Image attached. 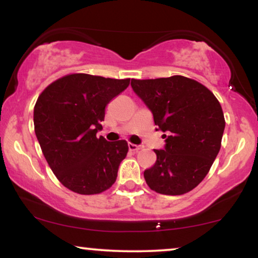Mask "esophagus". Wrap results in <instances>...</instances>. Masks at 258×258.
<instances>
[{"label":"esophagus","mask_w":258,"mask_h":258,"mask_svg":"<svg viewBox=\"0 0 258 258\" xmlns=\"http://www.w3.org/2000/svg\"><path fill=\"white\" fill-rule=\"evenodd\" d=\"M128 148H129L130 151H139L141 149L140 146H137V144H133V143H129Z\"/></svg>","instance_id":"obj_1"}]
</instances>
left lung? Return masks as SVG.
<instances>
[{
    "mask_svg": "<svg viewBox=\"0 0 258 258\" xmlns=\"http://www.w3.org/2000/svg\"><path fill=\"white\" fill-rule=\"evenodd\" d=\"M132 88L153 112L156 130L167 134L164 149L144 170L149 188L163 195H183L209 172L221 149L225 121L220 102L203 84L175 75L132 80Z\"/></svg>",
    "mask_w": 258,
    "mask_h": 258,
    "instance_id": "1",
    "label": "left lung"
}]
</instances>
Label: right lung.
I'll return each instance as SVG.
<instances>
[{
    "label": "right lung",
    "instance_id": "obj_1",
    "mask_svg": "<svg viewBox=\"0 0 258 258\" xmlns=\"http://www.w3.org/2000/svg\"><path fill=\"white\" fill-rule=\"evenodd\" d=\"M129 83L130 79L72 74L49 84L38 96L35 134L49 167L72 191L94 195L115 183L128 143L108 142L96 134L107 104Z\"/></svg>",
    "mask_w": 258,
    "mask_h": 258
}]
</instances>
